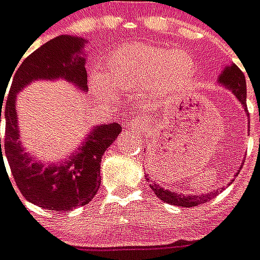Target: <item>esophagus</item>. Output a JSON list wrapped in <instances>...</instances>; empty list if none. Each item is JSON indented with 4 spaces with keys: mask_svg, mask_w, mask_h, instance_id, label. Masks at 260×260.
Here are the masks:
<instances>
[{
    "mask_svg": "<svg viewBox=\"0 0 260 260\" xmlns=\"http://www.w3.org/2000/svg\"><path fill=\"white\" fill-rule=\"evenodd\" d=\"M129 125L132 129H136V131H143V128H145V122H143L142 118H135V120L132 121Z\"/></svg>",
    "mask_w": 260,
    "mask_h": 260,
    "instance_id": "esophagus-1",
    "label": "esophagus"
}]
</instances>
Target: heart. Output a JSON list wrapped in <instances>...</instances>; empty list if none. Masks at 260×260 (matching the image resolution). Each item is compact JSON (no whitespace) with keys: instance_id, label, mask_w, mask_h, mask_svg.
<instances>
[{"instance_id":"1","label":"heart","mask_w":260,"mask_h":260,"mask_svg":"<svg viewBox=\"0 0 260 260\" xmlns=\"http://www.w3.org/2000/svg\"><path fill=\"white\" fill-rule=\"evenodd\" d=\"M194 74V61L183 51H169L151 45H128L109 60L107 76L95 74L92 85L105 95H114L113 84L126 89H147L155 98L174 95L189 85Z\"/></svg>"}]
</instances>
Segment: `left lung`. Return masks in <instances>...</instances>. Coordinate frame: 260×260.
<instances>
[{"label": "left lung", "instance_id": "1", "mask_svg": "<svg viewBox=\"0 0 260 260\" xmlns=\"http://www.w3.org/2000/svg\"><path fill=\"white\" fill-rule=\"evenodd\" d=\"M219 82L226 88H229V89H232L233 93L236 95L238 101L241 102V105L244 106V109L247 111V82H245L244 73L238 69V66L232 64V66L226 67L222 71V74L219 76ZM150 187L153 189L155 196L159 200H162L164 203L178 205V207H184V208L196 207V205H200V204L207 203V201L216 197L219 194V190H215V191L209 194H197V196H194V194H191V196H189V194H178L168 189H162L161 186L153 183V182H150Z\"/></svg>", "mask_w": 260, "mask_h": 260}]
</instances>
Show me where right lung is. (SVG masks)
Returning <instances> with one entry per match:
<instances>
[{"label":"right lung","instance_id":"add662e5","mask_svg":"<svg viewBox=\"0 0 260 260\" xmlns=\"http://www.w3.org/2000/svg\"><path fill=\"white\" fill-rule=\"evenodd\" d=\"M82 47V38L70 36H59L48 41L24 60H19L20 64L13 70L9 91L7 93V89H4L0 93V122L3 115L5 118L4 150L0 138L1 162L5 153L17 189L24 199L55 212H67L82 207L95 197L101 184L102 157L120 135L122 126L117 122L98 126L73 158L57 167H45L31 158L20 145L15 99L23 86L38 78L52 80L60 77L77 84L81 91H86L85 60L78 56Z\"/></svg>","mask_w":260,"mask_h":260}]
</instances>
